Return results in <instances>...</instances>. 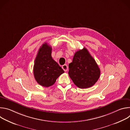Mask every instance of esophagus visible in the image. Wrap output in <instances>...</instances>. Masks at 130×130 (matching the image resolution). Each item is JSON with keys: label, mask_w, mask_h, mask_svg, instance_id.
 Wrapping results in <instances>:
<instances>
[{"label": "esophagus", "mask_w": 130, "mask_h": 130, "mask_svg": "<svg viewBox=\"0 0 130 130\" xmlns=\"http://www.w3.org/2000/svg\"><path fill=\"white\" fill-rule=\"evenodd\" d=\"M62 67L63 69L65 71H67L68 70V66H67V65L66 64L63 65Z\"/></svg>", "instance_id": "34e87169"}]
</instances>
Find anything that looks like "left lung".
Wrapping results in <instances>:
<instances>
[{
	"label": "left lung",
	"instance_id": "obj_1",
	"mask_svg": "<svg viewBox=\"0 0 130 130\" xmlns=\"http://www.w3.org/2000/svg\"><path fill=\"white\" fill-rule=\"evenodd\" d=\"M68 74L77 86L86 88L93 86L100 75V70L87 49L84 47L74 55L69 64Z\"/></svg>",
	"mask_w": 130,
	"mask_h": 130
}]
</instances>
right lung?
<instances>
[{"instance_id": "obj_1", "label": "right lung", "mask_w": 130, "mask_h": 130, "mask_svg": "<svg viewBox=\"0 0 130 130\" xmlns=\"http://www.w3.org/2000/svg\"><path fill=\"white\" fill-rule=\"evenodd\" d=\"M52 48L47 43L40 47L35 59L33 74L35 80L44 87H49L64 72L51 57Z\"/></svg>"}]
</instances>
